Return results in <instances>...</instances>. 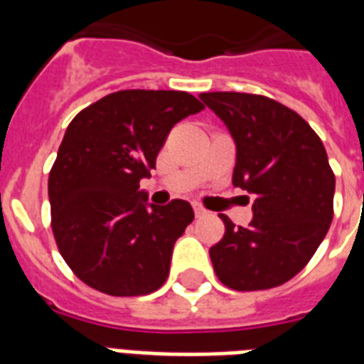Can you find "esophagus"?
<instances>
[{
	"mask_svg": "<svg viewBox=\"0 0 364 364\" xmlns=\"http://www.w3.org/2000/svg\"><path fill=\"white\" fill-rule=\"evenodd\" d=\"M205 213H208V211H205L204 208H202V205L194 204V215H196V217H204Z\"/></svg>",
	"mask_w": 364,
	"mask_h": 364,
	"instance_id": "esophagus-1",
	"label": "esophagus"
}]
</instances>
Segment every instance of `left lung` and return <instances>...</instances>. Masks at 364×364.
I'll use <instances>...</instances> for the list:
<instances>
[{
  "instance_id": "left-lung-1",
  "label": "left lung",
  "mask_w": 364,
  "mask_h": 364,
  "mask_svg": "<svg viewBox=\"0 0 364 364\" xmlns=\"http://www.w3.org/2000/svg\"><path fill=\"white\" fill-rule=\"evenodd\" d=\"M236 145L232 185L253 194L249 227L227 215L210 249L217 277L236 291L277 287L314 257L333 221L334 173L310 124L279 102L240 92H204Z\"/></svg>"
}]
</instances>
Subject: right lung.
Listing matches in <instances>:
<instances>
[{
    "instance_id": "add662e5",
    "label": "right lung",
    "mask_w": 364,
    "mask_h": 364,
    "mask_svg": "<svg viewBox=\"0 0 364 364\" xmlns=\"http://www.w3.org/2000/svg\"><path fill=\"white\" fill-rule=\"evenodd\" d=\"M204 105L179 90H121L70 122L48 176L53 232L79 279L113 296L149 294L170 274L193 223L187 200L156 205L139 188L176 122Z\"/></svg>"
}]
</instances>
